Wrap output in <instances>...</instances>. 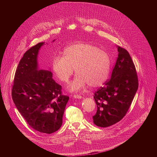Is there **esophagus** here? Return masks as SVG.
I'll list each match as a JSON object with an SVG mask.
<instances>
[{"instance_id":"esophagus-1","label":"esophagus","mask_w":157,"mask_h":157,"mask_svg":"<svg viewBox=\"0 0 157 157\" xmlns=\"http://www.w3.org/2000/svg\"><path fill=\"white\" fill-rule=\"evenodd\" d=\"M73 98H76V99H81V98H82V96L79 94H75L73 96Z\"/></svg>"}]
</instances>
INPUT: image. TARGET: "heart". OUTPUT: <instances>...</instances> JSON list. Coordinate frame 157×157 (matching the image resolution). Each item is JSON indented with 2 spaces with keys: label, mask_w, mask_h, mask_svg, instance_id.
Masks as SVG:
<instances>
[{
  "label": "heart",
  "mask_w": 157,
  "mask_h": 157,
  "mask_svg": "<svg viewBox=\"0 0 157 157\" xmlns=\"http://www.w3.org/2000/svg\"><path fill=\"white\" fill-rule=\"evenodd\" d=\"M110 61L104 50L89 43H78L64 48L63 56H56L52 70L56 78L67 83L73 74H77L69 89L76 91L87 84L91 87L102 86L107 80Z\"/></svg>",
  "instance_id": "heart-1"
}]
</instances>
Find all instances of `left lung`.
Masks as SVG:
<instances>
[{"mask_svg": "<svg viewBox=\"0 0 157 157\" xmlns=\"http://www.w3.org/2000/svg\"><path fill=\"white\" fill-rule=\"evenodd\" d=\"M117 50L111 78L94 94L97 112L93 118L98 127H109L122 119L138 89V76L130 54L119 46Z\"/></svg>", "mask_w": 157, "mask_h": 157, "instance_id": "left-lung-1", "label": "left lung"}]
</instances>
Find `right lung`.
Masks as SVG:
<instances>
[{
	"mask_svg": "<svg viewBox=\"0 0 157 157\" xmlns=\"http://www.w3.org/2000/svg\"><path fill=\"white\" fill-rule=\"evenodd\" d=\"M54 41V40H53ZM44 42L29 49L20 59L12 89L13 101L28 124L35 130L52 133L61 126L69 97L50 71L38 70L37 56Z\"/></svg>",
	"mask_w": 157,
	"mask_h": 157,
	"instance_id": "1",
	"label": "right lung"
}]
</instances>
